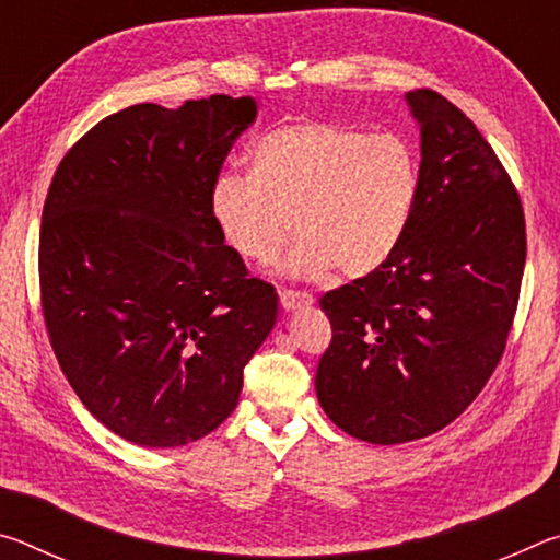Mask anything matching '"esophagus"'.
<instances>
[{
	"label": "esophagus",
	"instance_id": "34e87169",
	"mask_svg": "<svg viewBox=\"0 0 560 560\" xmlns=\"http://www.w3.org/2000/svg\"><path fill=\"white\" fill-rule=\"evenodd\" d=\"M279 303L283 311H301V308H308L311 303H314V299L303 291H281Z\"/></svg>",
	"mask_w": 560,
	"mask_h": 560
}]
</instances>
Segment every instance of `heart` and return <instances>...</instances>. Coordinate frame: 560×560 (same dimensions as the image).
<instances>
[{"label":"heart","instance_id":"1","mask_svg":"<svg viewBox=\"0 0 560 560\" xmlns=\"http://www.w3.org/2000/svg\"><path fill=\"white\" fill-rule=\"evenodd\" d=\"M252 173H224L210 187V214L230 249L283 259L293 279L330 269L358 279L395 257L417 200V160L397 136L330 120H291L254 143Z\"/></svg>","mask_w":560,"mask_h":560}]
</instances>
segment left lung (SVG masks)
I'll use <instances>...</instances> for the list:
<instances>
[{
    "label": "left lung",
    "instance_id": "obj_1",
    "mask_svg": "<svg viewBox=\"0 0 560 560\" xmlns=\"http://www.w3.org/2000/svg\"><path fill=\"white\" fill-rule=\"evenodd\" d=\"M405 101L422 158L405 240L320 299L334 340L318 402L371 444L428 438L467 410L504 353L526 261L521 200L477 126L434 91Z\"/></svg>",
    "mask_w": 560,
    "mask_h": 560
}]
</instances>
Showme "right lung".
<instances>
[{"label": "right lung", "mask_w": 560, "mask_h": 560, "mask_svg": "<svg viewBox=\"0 0 560 560\" xmlns=\"http://www.w3.org/2000/svg\"><path fill=\"white\" fill-rule=\"evenodd\" d=\"M257 120L252 96L138 103L75 143L39 234L46 330L86 410L140 447H183L234 412L279 296L246 277L210 187Z\"/></svg>", "instance_id": "1"}]
</instances>
